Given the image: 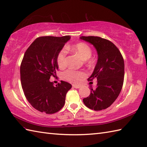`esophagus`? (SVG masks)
<instances>
[{
	"mask_svg": "<svg viewBox=\"0 0 147 147\" xmlns=\"http://www.w3.org/2000/svg\"><path fill=\"white\" fill-rule=\"evenodd\" d=\"M73 87L75 88H80V85H73Z\"/></svg>",
	"mask_w": 147,
	"mask_h": 147,
	"instance_id": "esophagus-1",
	"label": "esophagus"
}]
</instances>
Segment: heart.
Wrapping results in <instances>:
<instances>
[{"mask_svg":"<svg viewBox=\"0 0 147 147\" xmlns=\"http://www.w3.org/2000/svg\"><path fill=\"white\" fill-rule=\"evenodd\" d=\"M71 50L73 52L77 53L86 60L88 64H92L93 60L90 59L92 53V50L90 46L85 42H78L73 46H67L66 49L62 48L60 50L57 55V63L59 67H65L67 65V50ZM86 76L85 72L80 71L69 69L66 70L62 74V78L73 83H79L82 78Z\"/></svg>","mask_w":147,"mask_h":147,"instance_id":"1","label":"heart"}]
</instances>
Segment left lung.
Here are the masks:
<instances>
[{"label": "left lung", "instance_id": "8db88e82", "mask_svg": "<svg viewBox=\"0 0 147 147\" xmlns=\"http://www.w3.org/2000/svg\"><path fill=\"white\" fill-rule=\"evenodd\" d=\"M84 41L94 46L98 60L88 81L97 80L96 89L90 88V94L83 99L91 110H105L113 104L121 92L124 78V61L120 50L113 42L97 36H82Z\"/></svg>", "mask_w": 147, "mask_h": 147}]
</instances>
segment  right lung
I'll use <instances>...</instances> for the list:
<instances>
[{
	"label": "right lung",
	"mask_w": 147,
	"mask_h": 147,
	"mask_svg": "<svg viewBox=\"0 0 147 147\" xmlns=\"http://www.w3.org/2000/svg\"><path fill=\"white\" fill-rule=\"evenodd\" d=\"M69 39V36L37 37L22 59L20 78L25 96L32 107L42 113L53 114L61 110L66 94L72 87L65 82L54 86L50 81L59 68L57 54Z\"/></svg>",
	"instance_id": "right-lung-1"
}]
</instances>
